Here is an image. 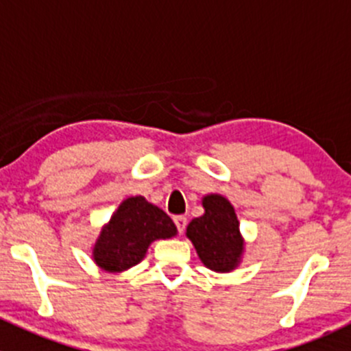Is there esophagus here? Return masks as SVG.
Returning a JSON list of instances; mask_svg holds the SVG:
<instances>
[{
  "instance_id": "esophagus-1",
  "label": "esophagus",
  "mask_w": 351,
  "mask_h": 351,
  "mask_svg": "<svg viewBox=\"0 0 351 351\" xmlns=\"http://www.w3.org/2000/svg\"><path fill=\"white\" fill-rule=\"evenodd\" d=\"M173 221H175V226L176 229H178L180 234H183V231H185L186 228V217H183V215H176V217H173Z\"/></svg>"
}]
</instances>
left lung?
Returning a JSON list of instances; mask_svg holds the SVG:
<instances>
[{
  "mask_svg": "<svg viewBox=\"0 0 351 351\" xmlns=\"http://www.w3.org/2000/svg\"><path fill=\"white\" fill-rule=\"evenodd\" d=\"M202 207L204 214L186 226L185 236L204 267L215 274H231L243 263L246 251L234 205L224 195L207 193L202 197Z\"/></svg>",
  "mask_w": 351,
  "mask_h": 351,
  "instance_id": "8db88e82",
  "label": "left lung"
}]
</instances>
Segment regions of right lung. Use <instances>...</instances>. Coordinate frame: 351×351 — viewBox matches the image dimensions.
<instances>
[{"instance_id": "1", "label": "right lung", "mask_w": 351, "mask_h": 351, "mask_svg": "<svg viewBox=\"0 0 351 351\" xmlns=\"http://www.w3.org/2000/svg\"><path fill=\"white\" fill-rule=\"evenodd\" d=\"M178 234L165 210L143 195L120 202L91 247V260L107 274H123L146 258L151 243Z\"/></svg>"}]
</instances>
